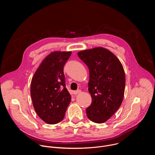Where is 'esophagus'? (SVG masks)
Masks as SVG:
<instances>
[{"label": "esophagus", "mask_w": 155, "mask_h": 155, "mask_svg": "<svg viewBox=\"0 0 155 155\" xmlns=\"http://www.w3.org/2000/svg\"><path fill=\"white\" fill-rule=\"evenodd\" d=\"M81 93V91L80 90H77V91H73V94H74V95H77V94H79V93Z\"/></svg>", "instance_id": "34e87169"}]
</instances>
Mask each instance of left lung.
I'll return each instance as SVG.
<instances>
[{
	"mask_svg": "<svg viewBox=\"0 0 155 155\" xmlns=\"http://www.w3.org/2000/svg\"><path fill=\"white\" fill-rule=\"evenodd\" d=\"M89 68L88 91L92 102L86 109L87 118L103 123L117 112L123 100L126 78L123 65L108 50L96 47L78 53Z\"/></svg>",
	"mask_w": 155,
	"mask_h": 155,
	"instance_id": "obj_1",
	"label": "left lung"
}]
</instances>
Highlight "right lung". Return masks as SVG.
Returning <instances> with one entry per match:
<instances>
[{"instance_id": "1", "label": "right lung", "mask_w": 155, "mask_h": 155, "mask_svg": "<svg viewBox=\"0 0 155 155\" xmlns=\"http://www.w3.org/2000/svg\"><path fill=\"white\" fill-rule=\"evenodd\" d=\"M71 51H54L40 63L31 81V96L37 115L49 124L61 121L71 101L64 66Z\"/></svg>"}]
</instances>
